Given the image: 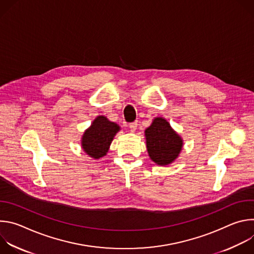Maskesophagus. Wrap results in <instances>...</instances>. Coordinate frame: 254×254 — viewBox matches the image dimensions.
Segmentation results:
<instances>
[{
    "label": "esophagus",
    "mask_w": 254,
    "mask_h": 254,
    "mask_svg": "<svg viewBox=\"0 0 254 254\" xmlns=\"http://www.w3.org/2000/svg\"><path fill=\"white\" fill-rule=\"evenodd\" d=\"M136 127H137V123H136V122H134V123H131V124H129V125H128L129 130H130L131 132H133V131L136 129Z\"/></svg>",
    "instance_id": "34e87169"
}]
</instances>
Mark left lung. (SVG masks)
Segmentation results:
<instances>
[{"instance_id": "1", "label": "left lung", "mask_w": 254, "mask_h": 254, "mask_svg": "<svg viewBox=\"0 0 254 254\" xmlns=\"http://www.w3.org/2000/svg\"><path fill=\"white\" fill-rule=\"evenodd\" d=\"M147 150L153 162L159 166L172 164L182 151L183 139L164 118H155L144 130Z\"/></svg>"}]
</instances>
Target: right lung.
Returning <instances> with one entry per match:
<instances>
[{
  "instance_id": "right-lung-1",
  "label": "right lung",
  "mask_w": 254,
  "mask_h": 254,
  "mask_svg": "<svg viewBox=\"0 0 254 254\" xmlns=\"http://www.w3.org/2000/svg\"><path fill=\"white\" fill-rule=\"evenodd\" d=\"M120 129V126L116 123L110 122L103 116H98L82 135L81 147L83 151L93 159L102 158L108 152L115 135Z\"/></svg>"
}]
</instances>
